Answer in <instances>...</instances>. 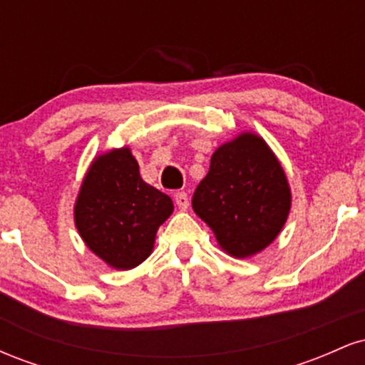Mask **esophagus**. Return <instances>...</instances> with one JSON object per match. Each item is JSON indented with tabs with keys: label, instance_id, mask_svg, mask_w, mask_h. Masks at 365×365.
Segmentation results:
<instances>
[{
	"label": "esophagus",
	"instance_id": "esophagus-1",
	"mask_svg": "<svg viewBox=\"0 0 365 365\" xmlns=\"http://www.w3.org/2000/svg\"><path fill=\"white\" fill-rule=\"evenodd\" d=\"M175 202H177L178 209L185 211V209L188 207V195H187V192H178V194H175Z\"/></svg>",
	"mask_w": 365,
	"mask_h": 365
}]
</instances>
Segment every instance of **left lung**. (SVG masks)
Instances as JSON below:
<instances>
[{
  "instance_id": "8db88e82",
  "label": "left lung",
  "mask_w": 365,
  "mask_h": 365,
  "mask_svg": "<svg viewBox=\"0 0 365 365\" xmlns=\"http://www.w3.org/2000/svg\"><path fill=\"white\" fill-rule=\"evenodd\" d=\"M292 206L287 175L262 137L244 132L215 150L206 178L192 197L221 249L245 259L282 232Z\"/></svg>"
}]
</instances>
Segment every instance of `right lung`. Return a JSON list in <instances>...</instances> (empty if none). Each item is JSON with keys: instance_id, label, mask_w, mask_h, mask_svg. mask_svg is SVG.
Wrapping results in <instances>:
<instances>
[{"instance_id": "right-lung-1", "label": "right lung", "mask_w": 365, "mask_h": 365, "mask_svg": "<svg viewBox=\"0 0 365 365\" xmlns=\"http://www.w3.org/2000/svg\"><path fill=\"white\" fill-rule=\"evenodd\" d=\"M173 212L166 194L142 180L128 148L92 161L75 200V226L98 257L115 269H132L153 252L158 228Z\"/></svg>"}]
</instances>
